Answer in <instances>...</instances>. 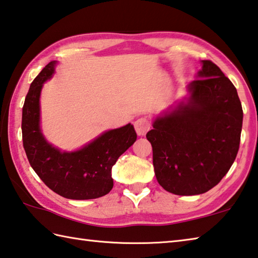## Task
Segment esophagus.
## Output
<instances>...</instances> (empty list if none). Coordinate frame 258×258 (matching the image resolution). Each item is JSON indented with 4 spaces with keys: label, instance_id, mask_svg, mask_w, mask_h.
Listing matches in <instances>:
<instances>
[{
    "label": "esophagus",
    "instance_id": "1",
    "mask_svg": "<svg viewBox=\"0 0 258 258\" xmlns=\"http://www.w3.org/2000/svg\"><path fill=\"white\" fill-rule=\"evenodd\" d=\"M134 127L138 135L143 137V135L147 134V132L150 130V121L145 118V117H140V118L134 121Z\"/></svg>",
    "mask_w": 258,
    "mask_h": 258
}]
</instances>
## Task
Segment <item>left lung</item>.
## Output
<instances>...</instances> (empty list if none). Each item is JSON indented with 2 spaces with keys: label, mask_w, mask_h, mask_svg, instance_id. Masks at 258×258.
<instances>
[{
  "label": "left lung",
  "mask_w": 258,
  "mask_h": 258,
  "mask_svg": "<svg viewBox=\"0 0 258 258\" xmlns=\"http://www.w3.org/2000/svg\"><path fill=\"white\" fill-rule=\"evenodd\" d=\"M189 97L159 116L147 133L157 180L169 193L199 195L213 188L239 150L242 108L237 89L218 65L202 60Z\"/></svg>",
  "instance_id": "8db88e82"
}]
</instances>
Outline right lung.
<instances>
[{
  "instance_id": "1",
  "label": "right lung",
  "mask_w": 258,
  "mask_h": 258,
  "mask_svg": "<svg viewBox=\"0 0 258 258\" xmlns=\"http://www.w3.org/2000/svg\"><path fill=\"white\" fill-rule=\"evenodd\" d=\"M56 62L41 70L30 84L22 107V142L30 166L45 185L70 200H91L108 194L114 186L111 168L137 141L133 125L108 131L74 152H62L41 134L39 97Z\"/></svg>"
}]
</instances>
